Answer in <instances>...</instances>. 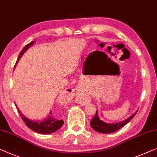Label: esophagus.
<instances>
[{
	"instance_id": "esophagus-1",
	"label": "esophagus",
	"mask_w": 157,
	"mask_h": 157,
	"mask_svg": "<svg viewBox=\"0 0 157 157\" xmlns=\"http://www.w3.org/2000/svg\"><path fill=\"white\" fill-rule=\"evenodd\" d=\"M87 103H88L87 101H79V103L81 104V105H86V104Z\"/></svg>"
}]
</instances>
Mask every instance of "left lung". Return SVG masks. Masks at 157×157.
I'll return each instance as SVG.
<instances>
[{
    "label": "left lung",
    "instance_id": "1",
    "mask_svg": "<svg viewBox=\"0 0 157 157\" xmlns=\"http://www.w3.org/2000/svg\"><path fill=\"white\" fill-rule=\"evenodd\" d=\"M137 110L132 115H131L130 117H128V119H126L124 121L117 122V123H106V122L102 121L100 119L98 115V111L95 113V116L93 119L90 120V126L91 128L94 129L95 131L98 132L100 133H103V134H108V133H112L118 130L122 127H124L125 124H127L132 118L135 117L136 113H137Z\"/></svg>",
    "mask_w": 157,
    "mask_h": 157
}]
</instances>
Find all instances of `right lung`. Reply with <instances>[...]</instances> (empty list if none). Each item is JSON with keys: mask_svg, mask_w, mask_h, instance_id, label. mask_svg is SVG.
I'll use <instances>...</instances> for the list:
<instances>
[{"mask_svg": "<svg viewBox=\"0 0 157 157\" xmlns=\"http://www.w3.org/2000/svg\"><path fill=\"white\" fill-rule=\"evenodd\" d=\"M34 42H29V44H27L26 46L22 49L19 56H18V59L16 63H17V62L19 61L20 59L21 58V56L23 55L25 52L28 50V49L29 48V47H31L32 45L34 44ZM16 108L18 113H19L20 114V116L21 117L22 120H23L26 125L28 126L29 128H30L32 130L35 132H37L39 134H43V135H47V134L53 133L56 130H58L63 124V120L58 119L55 115H52L51 111L50 113H49L50 115H49L48 117H47V118H45V119L42 120V121H33V120H29L25 116V115L20 112L17 106Z\"/></svg>", "mask_w": 157, "mask_h": 157, "instance_id": "right-lung-1", "label": "right lung"}]
</instances>
